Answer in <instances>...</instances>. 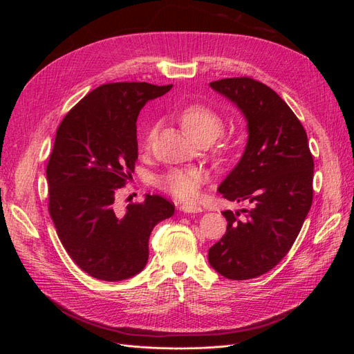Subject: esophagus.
Instances as JSON below:
<instances>
[{
  "label": "esophagus",
  "instance_id": "esophagus-1",
  "mask_svg": "<svg viewBox=\"0 0 354 354\" xmlns=\"http://www.w3.org/2000/svg\"><path fill=\"white\" fill-rule=\"evenodd\" d=\"M178 208H180L181 212H186V214H195V212H202L203 211L198 205H186V203H185V205H180Z\"/></svg>",
  "mask_w": 354,
  "mask_h": 354
}]
</instances>
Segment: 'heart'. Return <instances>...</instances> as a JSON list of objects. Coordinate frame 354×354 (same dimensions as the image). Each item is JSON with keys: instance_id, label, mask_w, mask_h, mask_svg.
<instances>
[{"instance_id": "obj_1", "label": "heart", "mask_w": 354, "mask_h": 354, "mask_svg": "<svg viewBox=\"0 0 354 354\" xmlns=\"http://www.w3.org/2000/svg\"><path fill=\"white\" fill-rule=\"evenodd\" d=\"M178 122L192 142L209 138L212 142L223 131V118L202 103H192L178 113ZM153 138V128H149L145 136V145L149 146ZM205 173L198 168L173 169L158 180V186L174 198L192 202L198 199L201 186L205 181Z\"/></svg>"}]
</instances>
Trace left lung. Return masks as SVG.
Segmentation results:
<instances>
[{
    "label": "left lung",
    "instance_id": "obj_1",
    "mask_svg": "<svg viewBox=\"0 0 354 354\" xmlns=\"http://www.w3.org/2000/svg\"><path fill=\"white\" fill-rule=\"evenodd\" d=\"M209 87L242 112L248 140L218 192L248 208L223 211L227 230L208 251L211 267L233 281L272 270L291 250L313 201V156L291 108L252 78H226Z\"/></svg>",
    "mask_w": 354,
    "mask_h": 354
}]
</instances>
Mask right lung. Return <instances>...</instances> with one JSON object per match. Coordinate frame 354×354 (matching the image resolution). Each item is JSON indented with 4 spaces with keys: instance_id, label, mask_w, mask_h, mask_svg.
Masks as SVG:
<instances>
[{
    "instance_id": "add662e5",
    "label": "right lung",
    "mask_w": 354,
    "mask_h": 354,
    "mask_svg": "<svg viewBox=\"0 0 354 354\" xmlns=\"http://www.w3.org/2000/svg\"><path fill=\"white\" fill-rule=\"evenodd\" d=\"M173 85L103 84L63 118L47 165L48 211L59 239L80 269L118 282L140 273L149 236L174 205L146 195L118 212L115 195L134 173L137 116Z\"/></svg>"
}]
</instances>
